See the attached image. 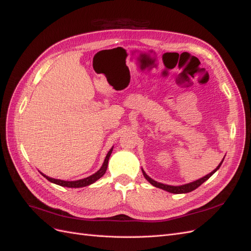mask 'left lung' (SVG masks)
Returning a JSON list of instances; mask_svg holds the SVG:
<instances>
[{
  "mask_svg": "<svg viewBox=\"0 0 251 251\" xmlns=\"http://www.w3.org/2000/svg\"><path fill=\"white\" fill-rule=\"evenodd\" d=\"M222 162H223V160H222ZM222 162L218 165V168L215 171H212L210 174L206 175V176H205V177H203V178H201L199 180H197V181H194V182H192V183L184 184V185H181V186H172V185H166V184L159 183V182H156L153 179H151L143 171H142V173H143V176L146 177V179L150 182L151 185H154L155 187L164 189V191L173 193V194H185V193H189V192L194 191V189H196L197 187H199L202 183H204L205 181H206L207 179H209L212 176V174H215L217 172V170H219V168H220V166H221Z\"/></svg>",
  "mask_w": 251,
  "mask_h": 251,
  "instance_id": "8db88e82",
  "label": "left lung"
}]
</instances>
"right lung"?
I'll return each instance as SVG.
<instances>
[{
  "label": "right lung",
  "instance_id": "right-lung-1",
  "mask_svg": "<svg viewBox=\"0 0 251 251\" xmlns=\"http://www.w3.org/2000/svg\"><path fill=\"white\" fill-rule=\"evenodd\" d=\"M113 149H111L109 151V153L107 154V157H105L104 159V162L102 164V166L100 168V170L96 172L95 174H93L92 176H89L88 178H85V179H80V180H76V181H64V180H59V179H54V178H50V177H47L46 175H44V177H46L47 180H49L50 182H52V183H55L57 185H60V186H66V187H83V186H87V185H90L94 183V182L96 180H98L100 178H101L105 171H107V168H108V162H109V158L111 156V153H112Z\"/></svg>",
  "mask_w": 251,
  "mask_h": 251
}]
</instances>
